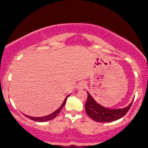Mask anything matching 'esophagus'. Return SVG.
<instances>
[{"label": "esophagus", "instance_id": "esophagus-1", "mask_svg": "<svg viewBox=\"0 0 148 148\" xmlns=\"http://www.w3.org/2000/svg\"><path fill=\"white\" fill-rule=\"evenodd\" d=\"M86 81H84V80H82V81H80L78 83H77V88L78 89H83V88H84L85 86H86Z\"/></svg>", "mask_w": 148, "mask_h": 148}]
</instances>
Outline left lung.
Instances as JSON below:
<instances>
[{
  "instance_id": "left-lung-1",
  "label": "left lung",
  "mask_w": 148,
  "mask_h": 148,
  "mask_svg": "<svg viewBox=\"0 0 148 148\" xmlns=\"http://www.w3.org/2000/svg\"><path fill=\"white\" fill-rule=\"evenodd\" d=\"M87 93L88 98L85 104L86 112L89 117L98 122H110L123 117L128 112L132 104V102H131L129 106L123 109H107L99 104L90 96V93L88 92Z\"/></svg>"
}]
</instances>
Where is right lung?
Segmentation results:
<instances>
[{
	"mask_svg": "<svg viewBox=\"0 0 148 148\" xmlns=\"http://www.w3.org/2000/svg\"><path fill=\"white\" fill-rule=\"evenodd\" d=\"M69 96H70V95H68V96H66V97H65V100H64L63 103H62V104L61 105L60 107L58 108V109H57L55 112H54L53 113L47 115V116H42V117H33V116H27V115H25V114L24 115L26 116V117L29 118V119H32V120H33V121H35V122H47V121L51 120V119H53L54 118L56 117V116H58V115L60 113L61 110H62V109L64 107L65 103H66L67 98H68Z\"/></svg>",
	"mask_w": 148,
	"mask_h": 148,
	"instance_id": "obj_1",
	"label": "right lung"
}]
</instances>
